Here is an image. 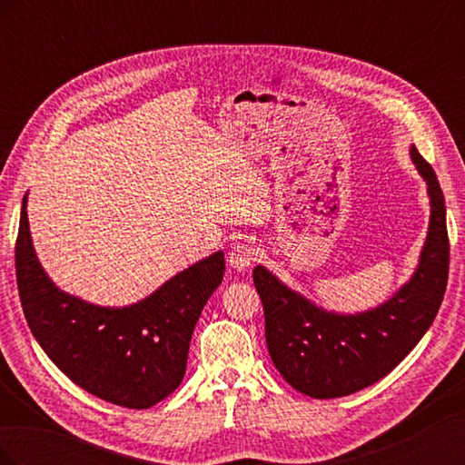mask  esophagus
<instances>
[{
	"mask_svg": "<svg viewBox=\"0 0 465 465\" xmlns=\"http://www.w3.org/2000/svg\"><path fill=\"white\" fill-rule=\"evenodd\" d=\"M254 256H256L254 248L246 242H238L229 252V265L232 267V270H238V272L248 270L252 262H254Z\"/></svg>",
	"mask_w": 465,
	"mask_h": 465,
	"instance_id": "obj_1",
	"label": "esophagus"
}]
</instances>
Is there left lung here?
Here are the masks:
<instances>
[{"label":"left lung","mask_w":465,"mask_h":465,"mask_svg":"<svg viewBox=\"0 0 465 465\" xmlns=\"http://www.w3.org/2000/svg\"><path fill=\"white\" fill-rule=\"evenodd\" d=\"M411 159L427 182L429 232L415 273L386 302L359 314L328 312L263 265L254 267L267 351L281 376L306 396L341 398L378 382L410 355L439 312L450 263L444 195L415 145Z\"/></svg>","instance_id":"8db88e82"}]
</instances>
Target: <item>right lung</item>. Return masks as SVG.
<instances>
[{
    "label": "right lung",
    "mask_w": 465,
    "mask_h": 465,
    "mask_svg": "<svg viewBox=\"0 0 465 465\" xmlns=\"http://www.w3.org/2000/svg\"><path fill=\"white\" fill-rule=\"evenodd\" d=\"M15 270L25 318L55 367L96 398L147 410L184 378L195 322L221 285L224 254L215 252L190 265L132 306L89 304L60 291L42 270L25 195Z\"/></svg>",
    "instance_id": "right-lung-1"
}]
</instances>
